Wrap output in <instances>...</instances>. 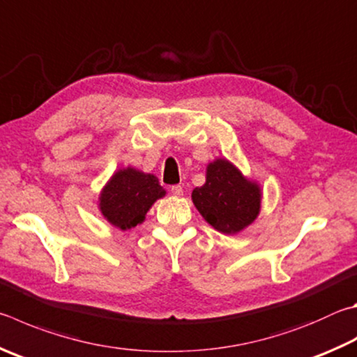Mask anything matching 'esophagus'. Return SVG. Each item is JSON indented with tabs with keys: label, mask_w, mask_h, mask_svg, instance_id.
I'll return each instance as SVG.
<instances>
[{
	"label": "esophagus",
	"mask_w": 357,
	"mask_h": 357,
	"mask_svg": "<svg viewBox=\"0 0 357 357\" xmlns=\"http://www.w3.org/2000/svg\"><path fill=\"white\" fill-rule=\"evenodd\" d=\"M170 190H172V193H173L174 197H183V193H184L183 187H181V185H172Z\"/></svg>",
	"instance_id": "1"
}]
</instances>
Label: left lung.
I'll return each instance as SVG.
<instances>
[{
	"label": "left lung",
	"instance_id": "left-lung-1",
	"mask_svg": "<svg viewBox=\"0 0 357 357\" xmlns=\"http://www.w3.org/2000/svg\"><path fill=\"white\" fill-rule=\"evenodd\" d=\"M192 201L213 229L232 236L257 218L262 192L232 162L218 158L207 164L206 183L193 189Z\"/></svg>",
	"mask_w": 357,
	"mask_h": 357
}]
</instances>
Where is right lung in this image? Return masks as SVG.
Here are the masks:
<instances>
[{
	"label": "right lung",
	"instance_id": "right-lung-1",
	"mask_svg": "<svg viewBox=\"0 0 357 357\" xmlns=\"http://www.w3.org/2000/svg\"><path fill=\"white\" fill-rule=\"evenodd\" d=\"M165 193L154 174L126 167L116 170L102 187L98 207L109 223L126 231L144 222L150 207Z\"/></svg>",
	"mask_w": 357,
	"mask_h": 357
}]
</instances>
